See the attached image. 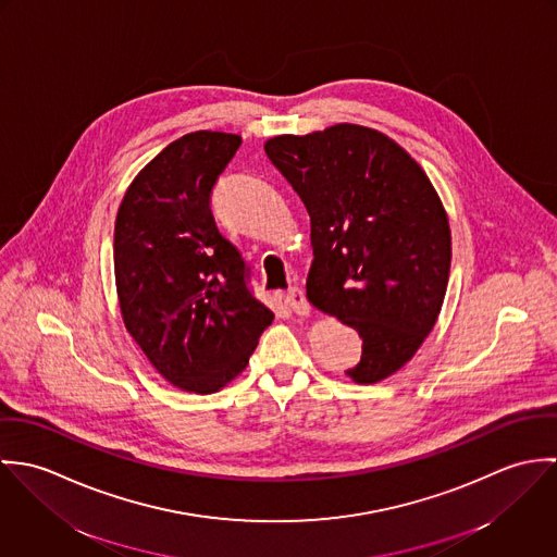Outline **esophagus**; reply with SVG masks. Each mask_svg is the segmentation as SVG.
<instances>
[{"instance_id":"1","label":"esophagus","mask_w":557,"mask_h":557,"mask_svg":"<svg viewBox=\"0 0 557 557\" xmlns=\"http://www.w3.org/2000/svg\"><path fill=\"white\" fill-rule=\"evenodd\" d=\"M285 302H287V307H289L296 315H309V311H311V305L307 302V298H305L302 289H298V287L287 289V294H285Z\"/></svg>"}]
</instances>
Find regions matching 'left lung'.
<instances>
[{"instance_id": "8db88e82", "label": "left lung", "mask_w": 557, "mask_h": 557, "mask_svg": "<svg viewBox=\"0 0 557 557\" xmlns=\"http://www.w3.org/2000/svg\"><path fill=\"white\" fill-rule=\"evenodd\" d=\"M263 150L311 216L309 302L362 338L345 373L386 380L433 330L448 287L450 227L431 180L391 137L356 124Z\"/></svg>"}]
</instances>
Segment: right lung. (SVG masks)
Returning a JSON list of instances; mask_svg holds the SVG:
<instances>
[{
  "mask_svg": "<svg viewBox=\"0 0 557 557\" xmlns=\"http://www.w3.org/2000/svg\"><path fill=\"white\" fill-rule=\"evenodd\" d=\"M239 144L238 135L212 131L169 144L133 180L115 219L126 330L166 382L197 395L238 377L274 319L210 210L212 188Z\"/></svg>",
  "mask_w": 557,
  "mask_h": 557,
  "instance_id": "right-lung-1",
  "label": "right lung"
}]
</instances>
